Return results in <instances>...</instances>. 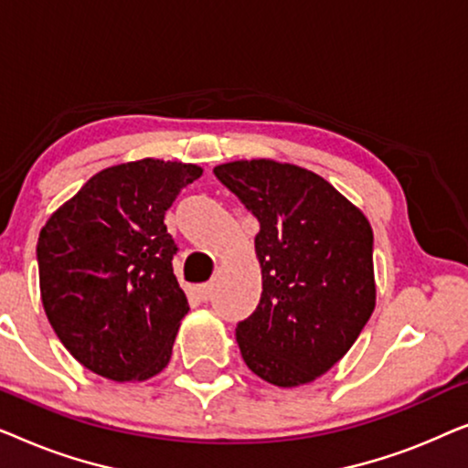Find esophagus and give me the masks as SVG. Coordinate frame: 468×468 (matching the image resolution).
Listing matches in <instances>:
<instances>
[{
  "instance_id": "1",
  "label": "esophagus",
  "mask_w": 468,
  "mask_h": 468,
  "mask_svg": "<svg viewBox=\"0 0 468 468\" xmlns=\"http://www.w3.org/2000/svg\"><path fill=\"white\" fill-rule=\"evenodd\" d=\"M197 296H200V300H204V303L213 298V283H202V285H197Z\"/></svg>"
}]
</instances>
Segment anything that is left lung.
Masks as SVG:
<instances>
[{
  "label": "left lung",
  "instance_id": "1",
  "mask_svg": "<svg viewBox=\"0 0 468 468\" xmlns=\"http://www.w3.org/2000/svg\"><path fill=\"white\" fill-rule=\"evenodd\" d=\"M213 172L260 221L261 298L236 324L242 360L279 388L309 383L347 354L375 309L370 223L298 165L251 159Z\"/></svg>",
  "mask_w": 468,
  "mask_h": 468
}]
</instances>
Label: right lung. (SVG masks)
I'll list each match as a JSON object with an SVG mask.
<instances>
[{
  "label": "right lung",
  "instance_id": "obj_1",
  "mask_svg": "<svg viewBox=\"0 0 468 468\" xmlns=\"http://www.w3.org/2000/svg\"><path fill=\"white\" fill-rule=\"evenodd\" d=\"M194 164L112 165L53 213L36 255L47 317L82 367L112 381H143L165 368L187 315L172 271L176 242L164 217Z\"/></svg>",
  "mask_w": 468,
  "mask_h": 468
}]
</instances>
